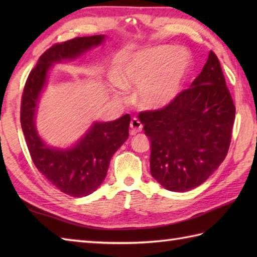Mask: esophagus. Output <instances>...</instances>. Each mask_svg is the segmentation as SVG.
I'll list each match as a JSON object with an SVG mask.
<instances>
[{
  "label": "esophagus",
  "instance_id": "1",
  "mask_svg": "<svg viewBox=\"0 0 257 257\" xmlns=\"http://www.w3.org/2000/svg\"><path fill=\"white\" fill-rule=\"evenodd\" d=\"M130 133L132 135H136L140 133L143 130V123H141L140 120L138 118H133L132 121H130Z\"/></svg>",
  "mask_w": 257,
  "mask_h": 257
}]
</instances>
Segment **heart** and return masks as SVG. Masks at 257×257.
Here are the masks:
<instances>
[{
	"instance_id": "b5f03b06",
	"label": "heart",
	"mask_w": 257,
	"mask_h": 257,
	"mask_svg": "<svg viewBox=\"0 0 257 257\" xmlns=\"http://www.w3.org/2000/svg\"><path fill=\"white\" fill-rule=\"evenodd\" d=\"M192 69L193 58L188 50L159 45L125 59L118 80L123 89H140L138 100L145 109L158 110L177 99Z\"/></svg>"
}]
</instances>
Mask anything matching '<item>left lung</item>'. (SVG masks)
I'll use <instances>...</instances> for the list:
<instances>
[{
    "mask_svg": "<svg viewBox=\"0 0 257 257\" xmlns=\"http://www.w3.org/2000/svg\"><path fill=\"white\" fill-rule=\"evenodd\" d=\"M190 87L168 107L138 116L151 141V176L174 192L199 187L219 168L235 118L219 58L212 51Z\"/></svg>",
    "mask_w": 257,
    "mask_h": 257,
    "instance_id": "1",
    "label": "left lung"
}]
</instances>
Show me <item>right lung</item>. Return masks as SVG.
Listing matches in <instances>:
<instances>
[{
	"mask_svg": "<svg viewBox=\"0 0 257 257\" xmlns=\"http://www.w3.org/2000/svg\"><path fill=\"white\" fill-rule=\"evenodd\" d=\"M105 38L106 35L76 37L48 48L30 73L22 96L21 125L33 162L53 185L75 198L89 195L100 187L111 157L129 137L130 116L94 121L72 147L57 148L46 145L38 135L37 105L54 64L75 61L101 45Z\"/></svg>",
	"mask_w": 257,
	"mask_h": 257,
	"instance_id": "1",
	"label": "right lung"
}]
</instances>
